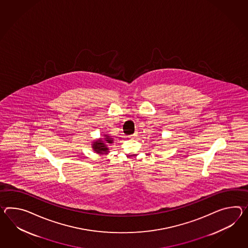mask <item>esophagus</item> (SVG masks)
<instances>
[{"label":"esophagus","instance_id":"esophagus-1","mask_svg":"<svg viewBox=\"0 0 248 248\" xmlns=\"http://www.w3.org/2000/svg\"><path fill=\"white\" fill-rule=\"evenodd\" d=\"M130 139H134V138H136L137 137V133H134V134H132V135H130V136H128Z\"/></svg>","mask_w":248,"mask_h":248}]
</instances>
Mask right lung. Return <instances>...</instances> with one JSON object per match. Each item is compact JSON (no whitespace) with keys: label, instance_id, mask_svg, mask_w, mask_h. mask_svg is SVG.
<instances>
[{"label":"right lung","instance_id":"right-lung-1","mask_svg":"<svg viewBox=\"0 0 248 248\" xmlns=\"http://www.w3.org/2000/svg\"><path fill=\"white\" fill-rule=\"evenodd\" d=\"M114 143V139L108 134H103L99 139L93 140L91 143L93 151L98 155H108L109 153V144Z\"/></svg>","mask_w":248,"mask_h":248}]
</instances>
